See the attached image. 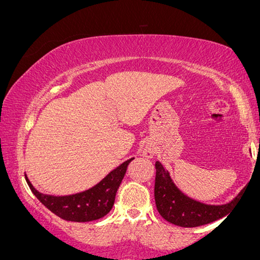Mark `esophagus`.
Returning <instances> with one entry per match:
<instances>
[{
    "label": "esophagus",
    "mask_w": 260,
    "mask_h": 260,
    "mask_svg": "<svg viewBox=\"0 0 260 260\" xmlns=\"http://www.w3.org/2000/svg\"><path fill=\"white\" fill-rule=\"evenodd\" d=\"M143 153H144V156H145V157H148V158H151V157L153 156L152 150H151V149H149V148H145V149H144V151H143Z\"/></svg>",
    "instance_id": "34e87169"
}]
</instances>
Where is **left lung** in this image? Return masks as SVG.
<instances>
[{
    "mask_svg": "<svg viewBox=\"0 0 260 260\" xmlns=\"http://www.w3.org/2000/svg\"><path fill=\"white\" fill-rule=\"evenodd\" d=\"M155 202L158 212L169 223L182 228H196L220 219L236 204L238 194L224 205H208L184 194L172 182L169 172L156 161Z\"/></svg>",
    "mask_w": 260,
    "mask_h": 260,
    "instance_id": "1",
    "label": "left lung"
}]
</instances>
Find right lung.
I'll use <instances>...</instances> for the list:
<instances>
[{
	"instance_id": "add662e5",
	"label": "right lung",
	"mask_w": 260,
	"mask_h": 260,
	"mask_svg": "<svg viewBox=\"0 0 260 260\" xmlns=\"http://www.w3.org/2000/svg\"><path fill=\"white\" fill-rule=\"evenodd\" d=\"M134 158H131L124 161L91 189L75 194L51 196L41 193L32 186L27 175L25 180L31 192L52 213L64 220L84 223L100 219L112 209L116 192L125 175L127 165Z\"/></svg>"
}]
</instances>
